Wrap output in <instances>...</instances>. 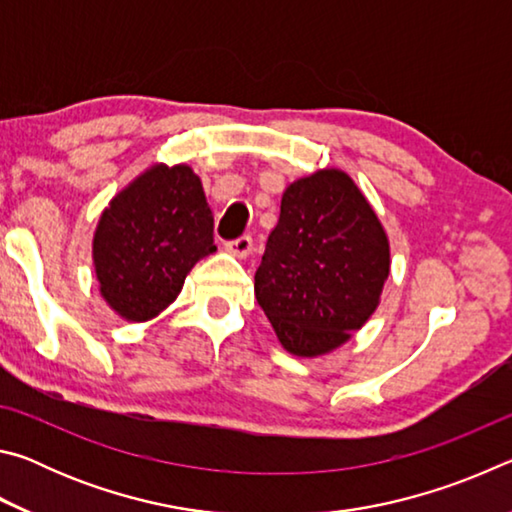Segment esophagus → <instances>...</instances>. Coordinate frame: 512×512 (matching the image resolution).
I'll return each mask as SVG.
<instances>
[{
    "label": "esophagus",
    "instance_id": "1",
    "mask_svg": "<svg viewBox=\"0 0 512 512\" xmlns=\"http://www.w3.org/2000/svg\"><path fill=\"white\" fill-rule=\"evenodd\" d=\"M225 248H228V253H232L239 259H246L250 253H253V237L250 235H244L239 239H232L225 244Z\"/></svg>",
    "mask_w": 512,
    "mask_h": 512
}]
</instances>
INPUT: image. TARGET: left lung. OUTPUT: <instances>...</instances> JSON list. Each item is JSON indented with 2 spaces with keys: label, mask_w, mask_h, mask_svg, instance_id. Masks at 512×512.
<instances>
[{
  "label": "left lung",
  "mask_w": 512,
  "mask_h": 512,
  "mask_svg": "<svg viewBox=\"0 0 512 512\" xmlns=\"http://www.w3.org/2000/svg\"><path fill=\"white\" fill-rule=\"evenodd\" d=\"M388 268V237L366 196L348 173L323 169L282 194L255 296L284 350L318 357L372 316Z\"/></svg>",
  "instance_id": "1"
}]
</instances>
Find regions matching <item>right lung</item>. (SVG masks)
<instances>
[{
  "label": "right lung",
  "mask_w": 512,
  "mask_h": 512,
  "mask_svg": "<svg viewBox=\"0 0 512 512\" xmlns=\"http://www.w3.org/2000/svg\"><path fill=\"white\" fill-rule=\"evenodd\" d=\"M214 216L187 164H155L112 198L94 232L101 296L121 318L149 320L178 298L192 266L216 250Z\"/></svg>",
  "instance_id": "add662e5"
}]
</instances>
